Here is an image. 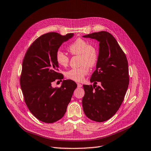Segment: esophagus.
<instances>
[{"label": "esophagus", "instance_id": "34e87169", "mask_svg": "<svg viewBox=\"0 0 151 151\" xmlns=\"http://www.w3.org/2000/svg\"><path fill=\"white\" fill-rule=\"evenodd\" d=\"M77 86H78V88H81L83 85L79 83H77Z\"/></svg>", "mask_w": 151, "mask_h": 151}]
</instances>
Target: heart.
<instances>
[{"instance_id": "b5f03b06", "label": "heart", "mask_w": 151, "mask_h": 151, "mask_svg": "<svg viewBox=\"0 0 151 151\" xmlns=\"http://www.w3.org/2000/svg\"><path fill=\"white\" fill-rule=\"evenodd\" d=\"M67 50L71 55L80 56L81 66L71 68L65 72V76L68 80L80 82L89 71V67H93L96 65L99 60V50L95 45L89 44L86 39L78 38L70 45ZM57 63L62 67H67L70 62V58L61 50L56 52L55 55Z\"/></svg>"}]
</instances>
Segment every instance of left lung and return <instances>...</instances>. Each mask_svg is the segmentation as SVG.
Instances as JSON below:
<instances>
[{"label": "left lung", "mask_w": 151, "mask_h": 151, "mask_svg": "<svg viewBox=\"0 0 151 151\" xmlns=\"http://www.w3.org/2000/svg\"><path fill=\"white\" fill-rule=\"evenodd\" d=\"M84 37L99 42V56L96 70L90 81L83 85L82 100L84 112L89 119L103 122L112 117L122 105L129 84L128 60L115 37L107 31H100ZM97 82L101 86H96Z\"/></svg>", "instance_id": "8db88e82"}]
</instances>
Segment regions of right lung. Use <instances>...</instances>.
Returning <instances> with one entry per match:
<instances>
[{"mask_svg": "<svg viewBox=\"0 0 151 151\" xmlns=\"http://www.w3.org/2000/svg\"><path fill=\"white\" fill-rule=\"evenodd\" d=\"M73 36L55 32L44 34L31 44L24 55L19 80L24 100L31 114L42 122L51 123L62 119L77 87L70 80H63L60 88L52 87L54 81L63 78L58 72L56 52Z\"/></svg>", "mask_w": 151, "mask_h": 151, "instance_id": "add662e5", "label": "right lung"}]
</instances>
